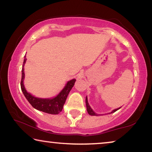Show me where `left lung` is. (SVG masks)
I'll list each match as a JSON object with an SVG mask.
<instances>
[{
  "label": "left lung",
  "instance_id": "left-lung-1",
  "mask_svg": "<svg viewBox=\"0 0 152 152\" xmlns=\"http://www.w3.org/2000/svg\"><path fill=\"white\" fill-rule=\"evenodd\" d=\"M86 109H87V111H88V113L90 115H92V116H98V115L96 114L94 111L93 110L91 109V107H90V105L88 104V99H87V96L86 97ZM119 109H121V107L118 108V109H116L115 110H113V111L110 112V113H115V111H117V110H119Z\"/></svg>",
  "mask_w": 152,
  "mask_h": 152
}]
</instances>
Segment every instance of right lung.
Returning <instances> with one entry per match:
<instances>
[{"mask_svg": "<svg viewBox=\"0 0 152 152\" xmlns=\"http://www.w3.org/2000/svg\"><path fill=\"white\" fill-rule=\"evenodd\" d=\"M26 56H25V59L22 68L21 81H20V88H21V91L24 96L26 98L27 101H29V103L31 104V106L33 108H35V109L46 113H49V114H59L63 109L64 104L65 103L67 96H68L69 92H70L71 89L74 86V83L76 82V79H72L67 82L66 86L62 89V91L54 98H52V99H41V98L35 97L32 94L27 92L24 86V66L25 62H26Z\"/></svg>", "mask_w": 152, "mask_h": 152, "instance_id": "1", "label": "right lung"}]
</instances>
